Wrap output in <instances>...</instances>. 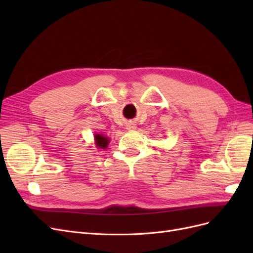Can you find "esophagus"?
Returning a JSON list of instances; mask_svg holds the SVG:
<instances>
[{"mask_svg": "<svg viewBox=\"0 0 253 253\" xmlns=\"http://www.w3.org/2000/svg\"><path fill=\"white\" fill-rule=\"evenodd\" d=\"M135 126H129V129H134Z\"/></svg>", "mask_w": 253, "mask_h": 253, "instance_id": "34e87169", "label": "esophagus"}]
</instances>
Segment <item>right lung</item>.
<instances>
[{
	"label": "right lung",
	"mask_w": 253,
	"mask_h": 253,
	"mask_svg": "<svg viewBox=\"0 0 253 253\" xmlns=\"http://www.w3.org/2000/svg\"><path fill=\"white\" fill-rule=\"evenodd\" d=\"M95 139H96V144L98 148L100 149H105L106 147H108V143H109V138L108 137H104L100 134H96L95 135Z\"/></svg>",
	"instance_id": "right-lung-1"
}]
</instances>
